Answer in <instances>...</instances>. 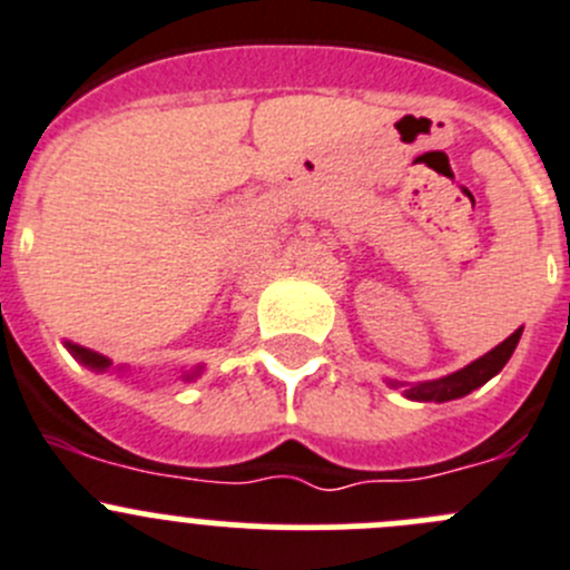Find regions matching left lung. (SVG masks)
I'll return each instance as SVG.
<instances>
[{"mask_svg":"<svg viewBox=\"0 0 570 570\" xmlns=\"http://www.w3.org/2000/svg\"><path fill=\"white\" fill-rule=\"evenodd\" d=\"M520 333L523 327L514 330L507 341L490 350L487 355L475 357L473 363H468L464 370L451 372V375L436 377V381H422V383H400V381H389L392 389H403V394L409 400H416V403H448V400H459L464 394L475 392L479 386H484L490 377H495L498 372L507 366V361L512 357L514 346H518Z\"/></svg>","mask_w":570,"mask_h":570,"instance_id":"8db88e82","label":"left lung"}]
</instances>
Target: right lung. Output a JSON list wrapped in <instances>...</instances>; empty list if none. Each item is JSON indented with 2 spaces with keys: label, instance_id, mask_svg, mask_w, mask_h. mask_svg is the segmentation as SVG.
<instances>
[{
  "label": "right lung",
  "instance_id": "right-lung-1",
  "mask_svg": "<svg viewBox=\"0 0 570 570\" xmlns=\"http://www.w3.org/2000/svg\"><path fill=\"white\" fill-rule=\"evenodd\" d=\"M63 346H67V350L72 352L75 361H80V363H83V366H89L91 372H108V370H111V361H108L106 355H100V352L89 350V346L72 344V341H63ZM119 370H122V366H119ZM200 372H204V366H198V370H193V372H184V381H195V377H198Z\"/></svg>",
  "mask_w": 570,
  "mask_h": 570
}]
</instances>
